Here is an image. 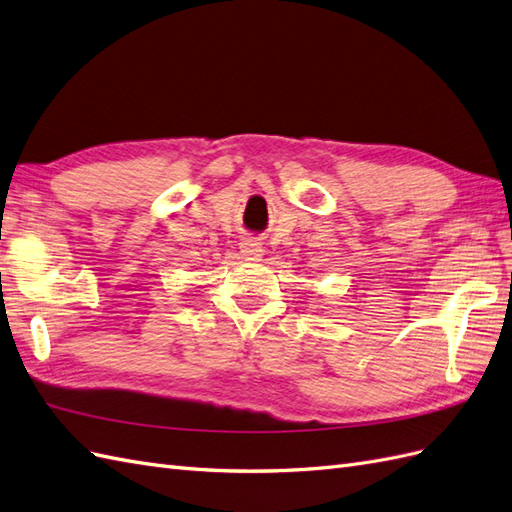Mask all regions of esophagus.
<instances>
[{
  "instance_id": "1",
  "label": "esophagus",
  "mask_w": 512,
  "mask_h": 512,
  "mask_svg": "<svg viewBox=\"0 0 512 512\" xmlns=\"http://www.w3.org/2000/svg\"><path fill=\"white\" fill-rule=\"evenodd\" d=\"M240 251L246 257H261V255H264V248H261V242L257 238H253V235H246V238H242Z\"/></svg>"
}]
</instances>
